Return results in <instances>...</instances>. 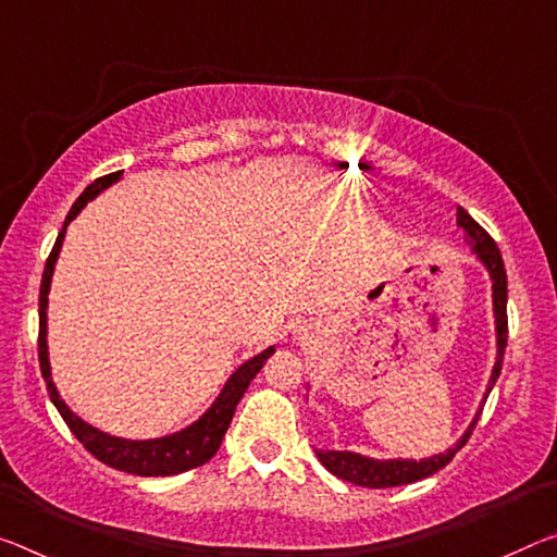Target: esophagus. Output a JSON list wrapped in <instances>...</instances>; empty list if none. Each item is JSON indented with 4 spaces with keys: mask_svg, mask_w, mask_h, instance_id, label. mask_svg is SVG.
Instances as JSON below:
<instances>
[{
    "mask_svg": "<svg viewBox=\"0 0 557 557\" xmlns=\"http://www.w3.org/2000/svg\"><path fill=\"white\" fill-rule=\"evenodd\" d=\"M295 339H297V342H305V339H310V326L299 324L297 330H295Z\"/></svg>",
    "mask_w": 557,
    "mask_h": 557,
    "instance_id": "34e87169",
    "label": "esophagus"
}]
</instances>
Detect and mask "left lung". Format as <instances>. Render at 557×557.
<instances>
[{"label":"left lung","instance_id":"8db88e82","mask_svg":"<svg viewBox=\"0 0 557 557\" xmlns=\"http://www.w3.org/2000/svg\"><path fill=\"white\" fill-rule=\"evenodd\" d=\"M456 225L463 231V240L471 247L475 260H479L485 268V272H488L493 320H496V364H493V372L488 379V386H485V394H483L479 411H475V417L469 423V429L463 431L461 438H458L451 448H446L444 454H434L429 458H374V456H364L357 451H322V448H317L314 454H317V458H320V463L342 481L364 485V488H392V485L421 481V479H426V475L441 471L466 446V441H469L475 421H479V417H481L483 404H485V399H488L493 384H496V379L500 374V364H503V351H506V339H508L506 268H503L500 250H498V245L493 243V237L485 233L483 227L475 223V220L466 213L461 206H458V210H456Z\"/></svg>","mask_w":557,"mask_h":557}]
</instances>
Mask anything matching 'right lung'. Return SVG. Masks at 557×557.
<instances>
[{"label": "right lung", "mask_w": 557, "mask_h": 557, "mask_svg": "<svg viewBox=\"0 0 557 557\" xmlns=\"http://www.w3.org/2000/svg\"><path fill=\"white\" fill-rule=\"evenodd\" d=\"M123 171L109 173L103 178H96L88 188L78 196V200L69 210V215L64 220V227L54 243V250H51L47 268H44V277H41V289H39V364H41V376L47 382V392L49 399L54 401V406L61 413V419L66 421V426L72 429V434L82 441V444L91 451L99 461L116 471H126L134 475H175L190 469H198V466L208 463L210 458L218 454L220 444H223V436L227 426H231L233 413L237 401L243 399V394L247 392V386L255 379V374L260 372L264 361H268L272 355H275V344L268 349H262L260 355L250 357L243 361L235 372L227 376V382L220 394L215 396V401L208 406L200 417L188 423V426L181 431H173V434L158 436V438H121V436H111L106 431L91 426V423L84 421L82 417L69 409L66 401L61 399V394L57 389L54 379H51V364H49V342H47V332H49V320H47V310H49V289H51V277H54V268L61 252V245H64V235L66 227L72 220L82 213L86 208V202H91L99 193L106 188H111L113 183L121 181Z\"/></svg>", "instance_id": "right-lung-1"}]
</instances>
